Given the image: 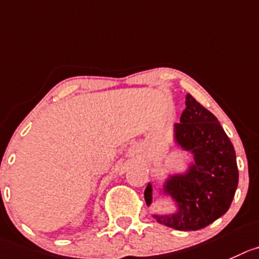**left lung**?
I'll return each mask as SVG.
<instances>
[{"instance_id":"1","label":"left lung","mask_w":259,"mask_h":259,"mask_svg":"<svg viewBox=\"0 0 259 259\" xmlns=\"http://www.w3.org/2000/svg\"><path fill=\"white\" fill-rule=\"evenodd\" d=\"M174 141L191 152L193 161L184 173L169 176L161 188L176 203V212L152 216L176 230H199L221 218L233 202L239 181L235 150L218 118L189 94L181 122L174 124ZM145 201L152 205L151 183Z\"/></svg>"}]
</instances>
